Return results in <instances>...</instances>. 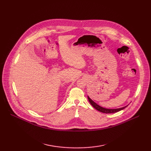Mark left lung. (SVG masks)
<instances>
[{
    "mask_svg": "<svg viewBox=\"0 0 151 151\" xmlns=\"http://www.w3.org/2000/svg\"><path fill=\"white\" fill-rule=\"evenodd\" d=\"M88 100L90 102V104L92 105V106L96 108L97 110H98L99 111H100L101 113H106V114H109V113H117L118 111H120L124 109V108H125L128 105H127L125 106H124L122 108H117V109H107V108H103L101 106H100V105H99L98 104H97L96 102H94L89 96H88Z\"/></svg>",
    "mask_w": 151,
    "mask_h": 151,
    "instance_id": "left-lung-1",
    "label": "left lung"
}]
</instances>
